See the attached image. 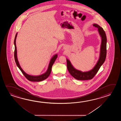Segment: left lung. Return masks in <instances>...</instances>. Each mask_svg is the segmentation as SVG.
I'll return each mask as SVG.
<instances>
[{
    "instance_id": "obj_1",
    "label": "left lung",
    "mask_w": 121,
    "mask_h": 121,
    "mask_svg": "<svg viewBox=\"0 0 121 121\" xmlns=\"http://www.w3.org/2000/svg\"><path fill=\"white\" fill-rule=\"evenodd\" d=\"M93 25L94 27L98 28L99 33L102 39L99 57L95 67L89 71L82 72L74 68V67L71 64L70 61L69 60L67 59V68L68 71L72 77L77 80H91L93 79L98 72L101 66L105 61L106 56L107 43V38L105 32L103 28L97 24H94Z\"/></svg>"
}]
</instances>
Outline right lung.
Wrapping results in <instances>:
<instances>
[{"instance_id":"right-lung-1","label":"right lung","mask_w":121,"mask_h":121,"mask_svg":"<svg viewBox=\"0 0 121 121\" xmlns=\"http://www.w3.org/2000/svg\"><path fill=\"white\" fill-rule=\"evenodd\" d=\"M18 33L16 34L15 38L14 39V45H15V51H14V58L15 60L16 61V64L17 65V67H18L19 69H20L21 72L23 73V74L25 76V77L29 81H33V82H40L43 81L44 80L46 79L48 77H49V75L50 74L51 71H52V67L54 64V62L55 61L56 59H57V54L54 55L53 57H52V59L50 60V63H49V66L48 67V69H47L46 72H45L44 74L39 75V76H31L30 75L26 73V72H25L22 68H21L20 64H19V62L17 58V48H16V39Z\"/></svg>"}]
</instances>
